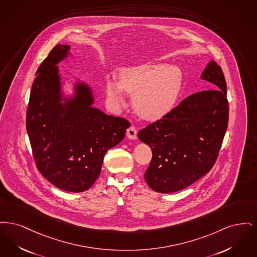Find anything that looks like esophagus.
<instances>
[{"instance_id":"34e87169","label":"esophagus","mask_w":257,"mask_h":257,"mask_svg":"<svg viewBox=\"0 0 257 257\" xmlns=\"http://www.w3.org/2000/svg\"><path fill=\"white\" fill-rule=\"evenodd\" d=\"M126 136L127 138L134 140L137 138V132H136V128L134 127V125L130 126L127 130H126Z\"/></svg>"}]
</instances>
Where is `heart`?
Listing matches in <instances>:
<instances>
[{"instance_id": "heart-1", "label": "heart", "mask_w": 257, "mask_h": 257, "mask_svg": "<svg viewBox=\"0 0 257 257\" xmlns=\"http://www.w3.org/2000/svg\"><path fill=\"white\" fill-rule=\"evenodd\" d=\"M182 84V71L175 65L157 64L130 68L121 73L118 84L108 81L106 94L123 105V91L134 95L136 112L145 119L157 120L172 109Z\"/></svg>"}]
</instances>
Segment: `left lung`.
I'll list each match as a JSON object with an SVG mask.
<instances>
[{"instance_id":"1","label":"left lung","mask_w":257,"mask_h":257,"mask_svg":"<svg viewBox=\"0 0 257 257\" xmlns=\"http://www.w3.org/2000/svg\"><path fill=\"white\" fill-rule=\"evenodd\" d=\"M201 78L215 89L190 95L138 133L153 152L146 182L158 193L188 187L211 170L219 155L228 123L225 78L214 60Z\"/></svg>"}]
</instances>
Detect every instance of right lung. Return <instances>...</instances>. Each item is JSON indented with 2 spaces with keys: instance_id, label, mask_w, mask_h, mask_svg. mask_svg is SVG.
Returning a JSON list of instances; mask_svg holds the SVG:
<instances>
[{
  "instance_id": "1",
  "label": "right lung",
  "mask_w": 257,
  "mask_h": 257,
  "mask_svg": "<svg viewBox=\"0 0 257 257\" xmlns=\"http://www.w3.org/2000/svg\"><path fill=\"white\" fill-rule=\"evenodd\" d=\"M69 45H56L38 68L27 110V132L36 167L51 183L68 192L89 189L100 176L103 157L124 137L131 123L93 107L92 90L75 85L63 97L57 64Z\"/></svg>"
}]
</instances>
